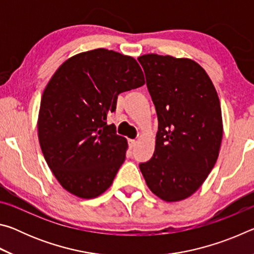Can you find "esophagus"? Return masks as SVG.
Wrapping results in <instances>:
<instances>
[{"instance_id":"34e87169","label":"esophagus","mask_w":254,"mask_h":254,"mask_svg":"<svg viewBox=\"0 0 254 254\" xmlns=\"http://www.w3.org/2000/svg\"><path fill=\"white\" fill-rule=\"evenodd\" d=\"M135 143H136V141L135 140H132V139H130L128 140V145H130L131 148H133L135 145Z\"/></svg>"}]
</instances>
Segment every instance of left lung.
Segmentation results:
<instances>
[{"instance_id":"left-lung-1","label":"left lung","mask_w":254,"mask_h":254,"mask_svg":"<svg viewBox=\"0 0 254 254\" xmlns=\"http://www.w3.org/2000/svg\"><path fill=\"white\" fill-rule=\"evenodd\" d=\"M156 107L153 157L140 163L148 187L166 201L187 198L212 171L223 126L216 89L194 60L157 54L137 58Z\"/></svg>"}]
</instances>
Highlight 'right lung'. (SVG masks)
<instances>
[{
	"mask_svg": "<svg viewBox=\"0 0 254 254\" xmlns=\"http://www.w3.org/2000/svg\"><path fill=\"white\" fill-rule=\"evenodd\" d=\"M143 84L135 59L104 48L74 56L51 77L41 97L38 135L66 190L94 198L111 186L127 142L106 119L117 110L120 93Z\"/></svg>",
	"mask_w": 254,
	"mask_h": 254,
	"instance_id": "right-lung-1",
	"label": "right lung"
}]
</instances>
